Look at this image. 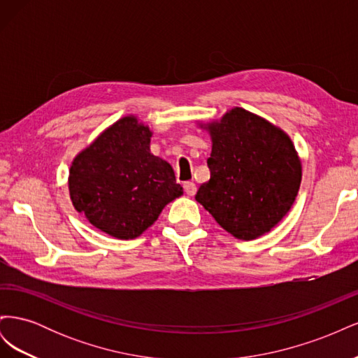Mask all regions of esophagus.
Masks as SVG:
<instances>
[{"mask_svg": "<svg viewBox=\"0 0 358 358\" xmlns=\"http://www.w3.org/2000/svg\"><path fill=\"white\" fill-rule=\"evenodd\" d=\"M183 189H185V194H187V196H189V197L196 196V192H197V187H196V183H194V182H185V183H183Z\"/></svg>", "mask_w": 358, "mask_h": 358, "instance_id": "esophagus-1", "label": "esophagus"}]
</instances>
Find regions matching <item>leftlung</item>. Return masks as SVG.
Returning <instances> with one entry per match:
<instances>
[{
    "label": "left lung",
    "instance_id": "8db88e82",
    "mask_svg": "<svg viewBox=\"0 0 358 358\" xmlns=\"http://www.w3.org/2000/svg\"><path fill=\"white\" fill-rule=\"evenodd\" d=\"M212 142L209 182L196 200L239 241L268 233L288 213L301 182V159L282 128L242 107L197 121Z\"/></svg>",
    "mask_w": 358,
    "mask_h": 358
}]
</instances>
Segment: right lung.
I'll return each mask as SVG.
<instances>
[{
  "mask_svg": "<svg viewBox=\"0 0 358 358\" xmlns=\"http://www.w3.org/2000/svg\"><path fill=\"white\" fill-rule=\"evenodd\" d=\"M152 134L136 115H127L71 161L69 191L74 209L115 239L143 234L183 194L171 166L150 152Z\"/></svg>",
  "mask_w": 358,
  "mask_h": 358,
  "instance_id": "right-lung-1",
  "label": "right lung"
}]
</instances>
